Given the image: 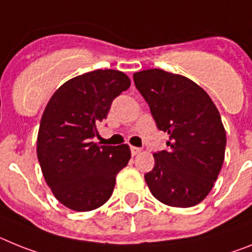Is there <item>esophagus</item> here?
<instances>
[{"instance_id":"1","label":"esophagus","mask_w":252,"mask_h":252,"mask_svg":"<svg viewBox=\"0 0 252 252\" xmlns=\"http://www.w3.org/2000/svg\"><path fill=\"white\" fill-rule=\"evenodd\" d=\"M130 152H132V156H137L138 153H141V148L138 147H130Z\"/></svg>"}]
</instances>
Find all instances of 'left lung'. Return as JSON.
<instances>
[{
  "instance_id": "left-lung-1",
  "label": "left lung",
  "mask_w": 252,
  "mask_h": 252,
  "mask_svg": "<svg viewBox=\"0 0 252 252\" xmlns=\"http://www.w3.org/2000/svg\"><path fill=\"white\" fill-rule=\"evenodd\" d=\"M133 80L157 128L168 134V150L153 155L155 167L144 175L152 195L170 207L199 204L224 161L226 130L217 106L202 87L181 74L144 69Z\"/></svg>"
}]
</instances>
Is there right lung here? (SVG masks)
Wrapping results in <instances>:
<instances>
[{
  "mask_svg": "<svg viewBox=\"0 0 252 252\" xmlns=\"http://www.w3.org/2000/svg\"><path fill=\"white\" fill-rule=\"evenodd\" d=\"M129 86L123 72L96 69L64 82L45 106L36 155L53 195L72 211L89 212L105 204L118 172L128 165V144L99 146L93 138L113 100Z\"/></svg>",
  "mask_w": 252,
  "mask_h": 252,
  "instance_id": "add662e5",
  "label": "right lung"
}]
</instances>
